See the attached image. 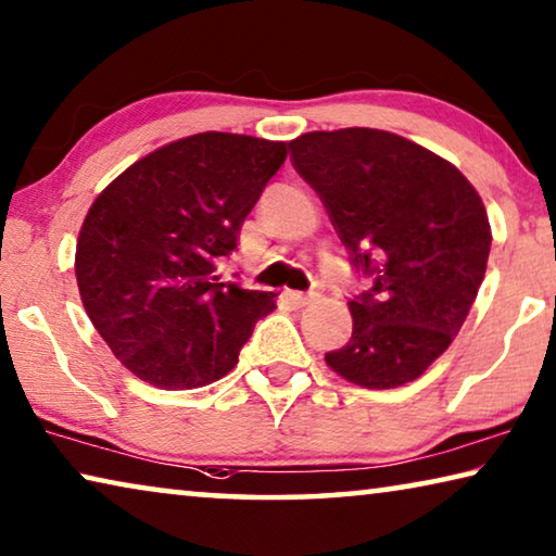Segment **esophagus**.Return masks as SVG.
I'll return each mask as SVG.
<instances>
[{
    "instance_id": "obj_1",
    "label": "esophagus",
    "mask_w": 556,
    "mask_h": 556,
    "mask_svg": "<svg viewBox=\"0 0 556 556\" xmlns=\"http://www.w3.org/2000/svg\"><path fill=\"white\" fill-rule=\"evenodd\" d=\"M286 295H288V301L293 303L295 307H305V305H311V303H313V295H307V293H298V290H286Z\"/></svg>"
}]
</instances>
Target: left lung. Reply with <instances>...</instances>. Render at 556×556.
<instances>
[{"mask_svg":"<svg viewBox=\"0 0 556 556\" xmlns=\"http://www.w3.org/2000/svg\"><path fill=\"white\" fill-rule=\"evenodd\" d=\"M293 166L326 203L372 288L350 301L353 336L326 363L367 390L413 382L445 353L482 286L492 228L475 186L392 131H311Z\"/></svg>","mask_w":556,"mask_h":556,"instance_id":"8db88e82","label":"left lung"}]
</instances>
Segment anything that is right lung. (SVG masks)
<instances>
[{"instance_id": "obj_1", "label": "right lung", "mask_w": 556, "mask_h": 556, "mask_svg": "<svg viewBox=\"0 0 556 556\" xmlns=\"http://www.w3.org/2000/svg\"><path fill=\"white\" fill-rule=\"evenodd\" d=\"M286 156V141L203 131L147 153L93 199L76 286L93 328L139 380L211 386L276 311V293L224 283L216 270Z\"/></svg>"}]
</instances>
